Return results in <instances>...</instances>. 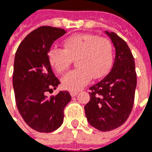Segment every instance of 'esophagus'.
<instances>
[{"label":"esophagus","instance_id":"esophagus-1","mask_svg":"<svg viewBox=\"0 0 152 152\" xmlns=\"http://www.w3.org/2000/svg\"><path fill=\"white\" fill-rule=\"evenodd\" d=\"M77 94H78V91H70V95H71L72 97L76 96Z\"/></svg>","mask_w":152,"mask_h":152}]
</instances>
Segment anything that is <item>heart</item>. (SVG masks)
<instances>
[{"label":"heart","mask_w":152,"mask_h":152,"mask_svg":"<svg viewBox=\"0 0 152 152\" xmlns=\"http://www.w3.org/2000/svg\"><path fill=\"white\" fill-rule=\"evenodd\" d=\"M64 48L53 46L48 51L50 65L58 73L68 69L74 59L78 68L62 77L64 88L79 91L91 81L99 79L109 72L113 63V47L107 38L80 33L68 37L63 41Z\"/></svg>","instance_id":"1"}]
</instances>
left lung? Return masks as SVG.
<instances>
[{
    "label": "left lung",
    "mask_w": 152,
    "mask_h": 152,
    "mask_svg": "<svg viewBox=\"0 0 152 152\" xmlns=\"http://www.w3.org/2000/svg\"><path fill=\"white\" fill-rule=\"evenodd\" d=\"M115 48L112 71L89 88L90 100L84 106L87 120L101 132L117 128L127 120L134 104L136 72L128 45L115 32L105 31Z\"/></svg>",
    "instance_id": "obj_1"
}]
</instances>
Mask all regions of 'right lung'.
<instances>
[{
    "label": "right lung",
    "mask_w": 152,
    "mask_h": 152,
    "mask_svg": "<svg viewBox=\"0 0 152 152\" xmlns=\"http://www.w3.org/2000/svg\"><path fill=\"white\" fill-rule=\"evenodd\" d=\"M65 33L59 28H37L22 40L15 55L12 85L17 109L25 122L40 132H52L61 127L64 107L72 99L67 91L50 98L46 96L61 84L52 70L48 51Z\"/></svg>",
    "instance_id": "add662e5"
}]
</instances>
